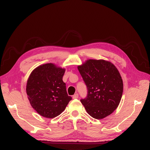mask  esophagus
I'll return each mask as SVG.
<instances>
[{"label": "esophagus", "mask_w": 150, "mask_h": 150, "mask_svg": "<svg viewBox=\"0 0 150 150\" xmlns=\"http://www.w3.org/2000/svg\"><path fill=\"white\" fill-rule=\"evenodd\" d=\"M78 96H79L78 94L76 93V94H74L73 96H72V98H73V99H77V98H78Z\"/></svg>", "instance_id": "obj_1"}]
</instances>
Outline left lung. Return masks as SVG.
<instances>
[{
  "label": "left lung",
  "mask_w": 150,
  "mask_h": 150,
  "mask_svg": "<svg viewBox=\"0 0 150 150\" xmlns=\"http://www.w3.org/2000/svg\"><path fill=\"white\" fill-rule=\"evenodd\" d=\"M78 69L88 88L87 96L81 99L86 111L97 120L111 115L118 106L123 91L116 66L105 60L88 59Z\"/></svg>",
  "instance_id": "8db88e82"
}]
</instances>
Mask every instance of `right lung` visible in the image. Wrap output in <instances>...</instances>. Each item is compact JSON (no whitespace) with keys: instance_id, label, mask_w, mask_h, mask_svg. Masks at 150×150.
Segmentation results:
<instances>
[{"instance_id":"add662e5","label":"right lung","mask_w":150,"mask_h":150,"mask_svg":"<svg viewBox=\"0 0 150 150\" xmlns=\"http://www.w3.org/2000/svg\"><path fill=\"white\" fill-rule=\"evenodd\" d=\"M64 72V68L47 63L37 67L30 73L26 93L30 105L40 116L47 118L59 116L72 99L62 81Z\"/></svg>"}]
</instances>
